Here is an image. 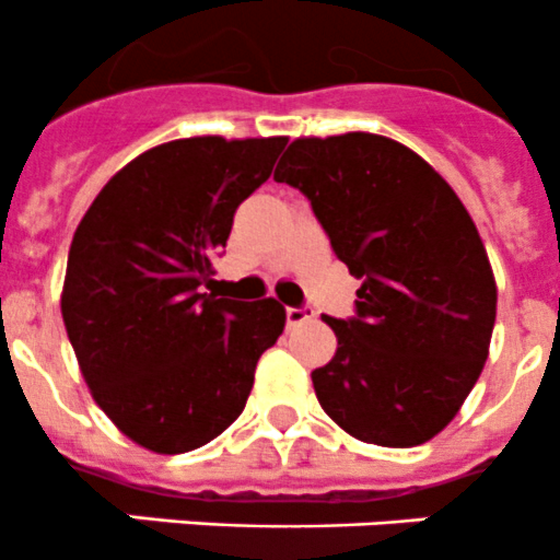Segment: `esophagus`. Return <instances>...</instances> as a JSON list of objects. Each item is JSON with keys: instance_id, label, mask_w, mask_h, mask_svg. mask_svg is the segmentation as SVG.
I'll return each instance as SVG.
<instances>
[{"instance_id": "esophagus-1", "label": "esophagus", "mask_w": 560, "mask_h": 560, "mask_svg": "<svg viewBox=\"0 0 560 560\" xmlns=\"http://www.w3.org/2000/svg\"><path fill=\"white\" fill-rule=\"evenodd\" d=\"M310 318H313V310H310V307H288L285 310L288 326H299V324H304V320H310Z\"/></svg>"}]
</instances>
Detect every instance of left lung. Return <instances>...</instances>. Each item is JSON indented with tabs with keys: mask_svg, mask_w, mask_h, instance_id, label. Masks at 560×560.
I'll use <instances>...</instances> for the list:
<instances>
[{
	"mask_svg": "<svg viewBox=\"0 0 560 560\" xmlns=\"http://www.w3.org/2000/svg\"><path fill=\"white\" fill-rule=\"evenodd\" d=\"M275 179L304 192L362 280L337 351L313 370L331 422L364 444L419 446L455 419L495 326V278L457 192L417 152L373 132L296 138Z\"/></svg>",
	"mask_w": 560,
	"mask_h": 560,
	"instance_id": "1",
	"label": "left lung"
}]
</instances>
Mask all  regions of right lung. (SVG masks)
<instances>
[{"instance_id":"obj_1","label":"right lung","mask_w":560,"mask_h":560,"mask_svg":"<svg viewBox=\"0 0 560 560\" xmlns=\"http://www.w3.org/2000/svg\"><path fill=\"white\" fill-rule=\"evenodd\" d=\"M288 138H179L138 154L86 209L62 318L94 402L130 441L182 455L218 439L285 326L278 299L201 293L234 212Z\"/></svg>"}]
</instances>
